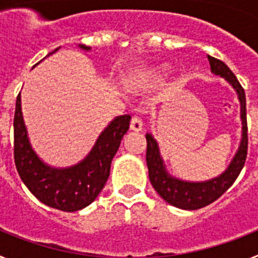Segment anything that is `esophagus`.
Instances as JSON below:
<instances>
[{"instance_id": "esophagus-1", "label": "esophagus", "mask_w": 258, "mask_h": 258, "mask_svg": "<svg viewBox=\"0 0 258 258\" xmlns=\"http://www.w3.org/2000/svg\"><path fill=\"white\" fill-rule=\"evenodd\" d=\"M143 122L140 117H133L131 121V131L133 132H142Z\"/></svg>"}]
</instances>
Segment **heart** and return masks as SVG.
<instances>
[{
  "mask_svg": "<svg viewBox=\"0 0 258 258\" xmlns=\"http://www.w3.org/2000/svg\"><path fill=\"white\" fill-rule=\"evenodd\" d=\"M170 67L165 63L155 64L147 70L138 72L127 79V86L132 89H147L160 85L169 75Z\"/></svg>",
  "mask_w": 258,
  "mask_h": 258,
  "instance_id": "1",
  "label": "heart"
}]
</instances>
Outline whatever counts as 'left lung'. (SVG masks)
<instances>
[{
	"mask_svg": "<svg viewBox=\"0 0 258 258\" xmlns=\"http://www.w3.org/2000/svg\"><path fill=\"white\" fill-rule=\"evenodd\" d=\"M211 72L217 77H222L238 95L240 103V120H241V140L239 143L238 151L235 152L229 166L214 178L207 181H186L170 174L166 169L164 159L161 157L159 143L151 133L146 134L147 140V152L146 161L149 168V177L152 187L165 200L168 204L186 211H195L208 206L214 200L226 192L238 178L245 163L248 150V129H247V112H245V94L239 84L235 75L223 61L208 55Z\"/></svg>",
	"mask_w": 258,
	"mask_h": 258,
	"instance_id": "8db88e82",
	"label": "left lung"
}]
</instances>
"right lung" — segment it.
<instances>
[{
	"mask_svg": "<svg viewBox=\"0 0 258 258\" xmlns=\"http://www.w3.org/2000/svg\"><path fill=\"white\" fill-rule=\"evenodd\" d=\"M84 51L92 47L77 45ZM49 52L46 56L55 51ZM38 64V63H37ZM131 116H116L99 134L83 160L66 168L45 163L32 147L22 112L20 93L14 116V159L20 178L41 203L63 212H76L92 204L109 177L111 161L129 129Z\"/></svg>",
	"mask_w": 258,
	"mask_h": 258,
	"instance_id": "1",
	"label": "right lung"
}]
</instances>
